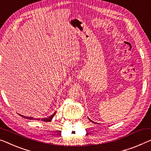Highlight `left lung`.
Wrapping results in <instances>:
<instances>
[{"instance_id": "8db88e82", "label": "left lung", "mask_w": 151, "mask_h": 151, "mask_svg": "<svg viewBox=\"0 0 151 151\" xmlns=\"http://www.w3.org/2000/svg\"><path fill=\"white\" fill-rule=\"evenodd\" d=\"M88 119H89V120H90V122H93V123H94V122H92V120H90V119H89V118H88ZM94 124H96V123H94Z\"/></svg>"}]
</instances>
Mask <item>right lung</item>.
Segmentation results:
<instances>
[{
    "label": "right lung",
    "instance_id": "right-lung-1",
    "mask_svg": "<svg viewBox=\"0 0 151 151\" xmlns=\"http://www.w3.org/2000/svg\"><path fill=\"white\" fill-rule=\"evenodd\" d=\"M55 113H55L54 114H52V115H50V117H45V118H38V119H34L33 117H25V116H23V115H21L22 116V117H24V118H25V119H36V120H41V121H43V122H50L52 120V117H54V115H55Z\"/></svg>",
    "mask_w": 151,
    "mask_h": 151
}]
</instances>
